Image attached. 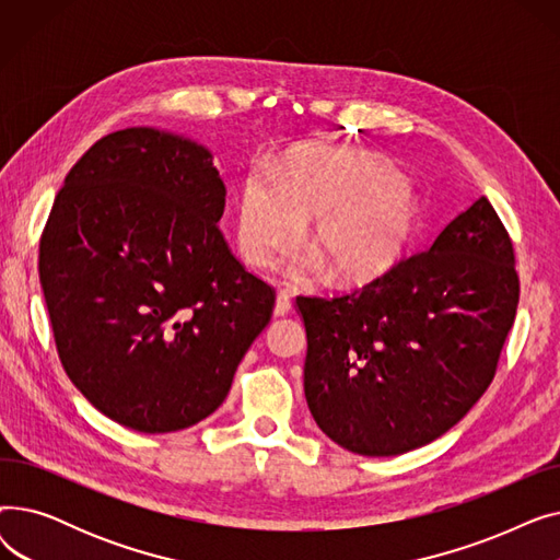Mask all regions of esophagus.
I'll return each mask as SVG.
<instances>
[{"mask_svg": "<svg viewBox=\"0 0 560 560\" xmlns=\"http://www.w3.org/2000/svg\"><path fill=\"white\" fill-rule=\"evenodd\" d=\"M290 308H292V300H290V295H288L285 290H281L279 295H277V300H275V315L283 317V315L290 313Z\"/></svg>", "mask_w": 560, "mask_h": 560, "instance_id": "obj_1", "label": "esophagus"}]
</instances>
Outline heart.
<instances>
[{
	"instance_id": "heart-1",
	"label": "heart",
	"mask_w": 560,
	"mask_h": 560,
	"mask_svg": "<svg viewBox=\"0 0 560 560\" xmlns=\"http://www.w3.org/2000/svg\"><path fill=\"white\" fill-rule=\"evenodd\" d=\"M317 249L290 260L292 279H315L334 265L338 279L363 281L399 256L418 222V195L376 156L311 150L290 161L281 182L249 172L238 195L235 238L256 268H270L306 220Z\"/></svg>"
}]
</instances>
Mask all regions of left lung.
I'll list each match as a JSON object with an SVG mask.
<instances>
[{
	"label": "left lung",
	"instance_id": "8db88e82",
	"mask_svg": "<svg viewBox=\"0 0 560 560\" xmlns=\"http://www.w3.org/2000/svg\"><path fill=\"white\" fill-rule=\"evenodd\" d=\"M517 300L513 245L486 197L368 285L298 298L313 420L361 456L429 445L490 386Z\"/></svg>",
	"mask_w": 560,
	"mask_h": 560
}]
</instances>
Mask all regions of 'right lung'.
<instances>
[{
  "label": "right lung",
  "instance_id": "obj_1",
  "mask_svg": "<svg viewBox=\"0 0 560 560\" xmlns=\"http://www.w3.org/2000/svg\"><path fill=\"white\" fill-rule=\"evenodd\" d=\"M209 147L154 127L104 136L68 172L40 241L58 357L79 393L140 433L220 408L275 290L224 241Z\"/></svg>",
  "mask_w": 560,
  "mask_h": 560
}]
</instances>
